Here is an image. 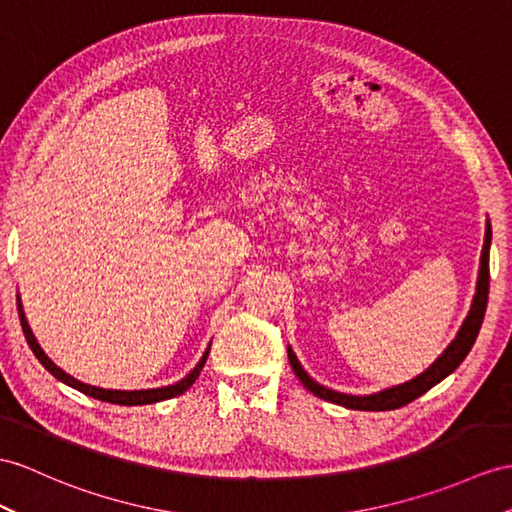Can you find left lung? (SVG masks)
<instances>
[{
  "instance_id": "8db88e82",
  "label": "left lung",
  "mask_w": 512,
  "mask_h": 512,
  "mask_svg": "<svg viewBox=\"0 0 512 512\" xmlns=\"http://www.w3.org/2000/svg\"><path fill=\"white\" fill-rule=\"evenodd\" d=\"M489 249H491V223L486 221L484 247H482V256H480V273H478L476 295H473V304L469 308V315L463 321V326H460L456 339L447 345V350L439 358H436L426 371L419 373L417 378H413L410 382H404V384L391 386V389H384V391L373 393V395H347V393L332 391V389H328V386H323L310 378L304 371V367L299 365L297 356L289 347V363L295 371V376L299 378V382H302L310 393L321 397V400H328L332 404L354 408V410H393V408L406 406L408 402L417 400L419 395L430 391L434 384H439L443 378L450 376V373L460 363H463L469 350L473 347V343H476V336L480 332L482 319L486 313V302H489Z\"/></svg>"
}]
</instances>
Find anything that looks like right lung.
Returning <instances> with one entry per match:
<instances>
[{
    "label": "right lung",
    "mask_w": 512,
    "mask_h": 512,
    "mask_svg": "<svg viewBox=\"0 0 512 512\" xmlns=\"http://www.w3.org/2000/svg\"><path fill=\"white\" fill-rule=\"evenodd\" d=\"M17 310H19V319H21V328H23V334H26V341L30 345V350L34 352V356L39 358V363L52 373L54 378H58L60 382H65L69 386H73V389H78L80 393L89 395V397H95V400H102V402H110V404H119V406H143V404H156V402H162V400H171V397L176 395H182L189 386H193V382L197 380L199 371L204 369L206 365V358H208V352L210 347L204 352L202 360L195 365V369L189 373V376L182 378L180 382L171 384V386H162V389H145V391H112V389H99V386H91V384H84L80 380H76L73 376H69V373L62 371L60 367H56L52 360H49L45 356V352L41 350V345L36 343L34 334L28 326L26 321V315H23V308H21V299H17Z\"/></svg>",
    "instance_id": "1"
}]
</instances>
